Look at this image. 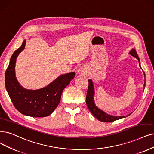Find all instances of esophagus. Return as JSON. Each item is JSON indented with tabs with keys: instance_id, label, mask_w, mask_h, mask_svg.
<instances>
[{
	"instance_id": "esophagus-1",
	"label": "esophagus",
	"mask_w": 154,
	"mask_h": 154,
	"mask_svg": "<svg viewBox=\"0 0 154 154\" xmlns=\"http://www.w3.org/2000/svg\"><path fill=\"white\" fill-rule=\"evenodd\" d=\"M78 72H79V74H80V75H87L88 73V69L86 67L82 66V67L79 68Z\"/></svg>"
}]
</instances>
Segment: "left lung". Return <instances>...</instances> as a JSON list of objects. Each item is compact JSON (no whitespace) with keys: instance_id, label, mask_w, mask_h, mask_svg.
Wrapping results in <instances>:
<instances>
[{"instance_id":"left-lung-1","label":"left lung","mask_w":154,"mask_h":154,"mask_svg":"<svg viewBox=\"0 0 154 154\" xmlns=\"http://www.w3.org/2000/svg\"><path fill=\"white\" fill-rule=\"evenodd\" d=\"M129 54L134 56L138 60L139 62V65L140 66V58L138 57V55L137 53L136 52V50L134 49H131V51L129 52ZM141 68V66H140ZM144 73V76L145 77V74ZM89 86L88 88V92L86 95V104L88 107L89 111L91 112L92 114L96 118L100 121L101 122H113L116 120H119V119L126 117L125 116H113L107 114L106 113L103 112V110H100V109L95 105L94 101V86L93 83L91 79H89ZM144 89L145 87V83H144ZM131 114V113H130ZM129 114V115H130Z\"/></svg>"}]
</instances>
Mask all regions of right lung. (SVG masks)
<instances>
[{
	"label": "right lung",
	"instance_id": "obj_1",
	"mask_svg": "<svg viewBox=\"0 0 154 154\" xmlns=\"http://www.w3.org/2000/svg\"><path fill=\"white\" fill-rule=\"evenodd\" d=\"M26 41L16 49L5 71V85L9 97L16 109L22 114L33 117H47L58 105L63 91L75 75V72L61 75L48 86L37 90L26 89L17 81L15 64L17 56L25 49Z\"/></svg>",
	"mask_w": 154,
	"mask_h": 154
}]
</instances>
